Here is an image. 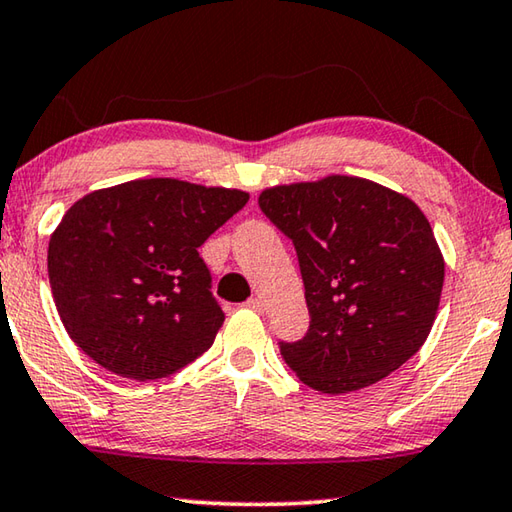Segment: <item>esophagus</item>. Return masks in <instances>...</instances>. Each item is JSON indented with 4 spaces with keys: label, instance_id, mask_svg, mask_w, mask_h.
Wrapping results in <instances>:
<instances>
[{
    "label": "esophagus",
    "instance_id": "1",
    "mask_svg": "<svg viewBox=\"0 0 512 512\" xmlns=\"http://www.w3.org/2000/svg\"><path fill=\"white\" fill-rule=\"evenodd\" d=\"M246 309H250V311H257V314H264L266 311V305H264V300L262 298H250L248 302H246Z\"/></svg>",
    "mask_w": 512,
    "mask_h": 512
}]
</instances>
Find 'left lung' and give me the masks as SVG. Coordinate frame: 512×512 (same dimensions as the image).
<instances>
[{"instance_id": "1", "label": "left lung", "mask_w": 512, "mask_h": 512, "mask_svg": "<svg viewBox=\"0 0 512 512\" xmlns=\"http://www.w3.org/2000/svg\"><path fill=\"white\" fill-rule=\"evenodd\" d=\"M259 207L296 246L309 332L282 343L302 384L341 395L418 352L438 314L445 259L409 196L359 176L266 187Z\"/></svg>"}]
</instances>
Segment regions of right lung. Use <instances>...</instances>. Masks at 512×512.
Returning <instances> with one entry per match:
<instances>
[{
    "label": "right lung",
    "mask_w": 512,
    "mask_h": 512,
    "mask_svg": "<svg viewBox=\"0 0 512 512\" xmlns=\"http://www.w3.org/2000/svg\"><path fill=\"white\" fill-rule=\"evenodd\" d=\"M248 198L178 178L128 180L79 198L47 250L69 339L137 381L169 377L201 357L225 316L198 248Z\"/></svg>",
    "instance_id": "1"
}]
</instances>
